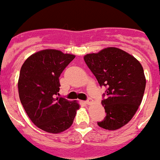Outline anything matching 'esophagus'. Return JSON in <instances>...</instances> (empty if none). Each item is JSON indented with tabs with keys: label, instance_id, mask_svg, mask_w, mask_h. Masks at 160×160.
I'll return each mask as SVG.
<instances>
[{
	"label": "esophagus",
	"instance_id": "1",
	"mask_svg": "<svg viewBox=\"0 0 160 160\" xmlns=\"http://www.w3.org/2000/svg\"><path fill=\"white\" fill-rule=\"evenodd\" d=\"M92 103H93V101H92L91 98H89L88 101H86V104H87V105H92Z\"/></svg>",
	"mask_w": 160,
	"mask_h": 160
}]
</instances>
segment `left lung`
I'll return each instance as SVG.
<instances>
[{"label":"left lung","instance_id":"1","mask_svg":"<svg viewBox=\"0 0 160 160\" xmlns=\"http://www.w3.org/2000/svg\"><path fill=\"white\" fill-rule=\"evenodd\" d=\"M84 62L101 86H106V97L101 104L106 116L97 124L116 130L134 116L142 101L146 77L141 63L133 55L117 47H106L87 54Z\"/></svg>","mask_w":160,"mask_h":160}]
</instances>
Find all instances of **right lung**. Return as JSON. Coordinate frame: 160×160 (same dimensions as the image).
Masks as SVG:
<instances>
[{
	"mask_svg": "<svg viewBox=\"0 0 160 160\" xmlns=\"http://www.w3.org/2000/svg\"><path fill=\"white\" fill-rule=\"evenodd\" d=\"M72 54L45 49L29 56L21 68L18 88L21 103L41 130L59 134L73 123L80 104L57 97L60 74L75 59Z\"/></svg>",
	"mask_w": 160,
	"mask_h": 160,
	"instance_id": "1",
	"label": "right lung"
}]
</instances>
